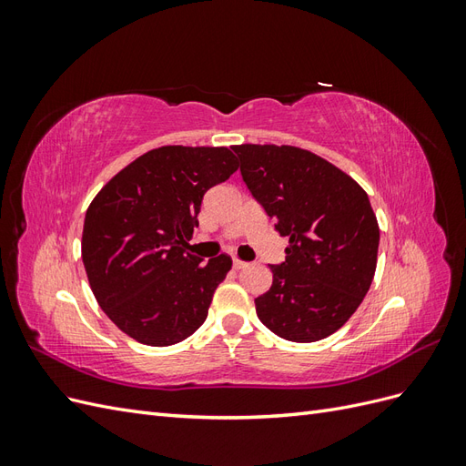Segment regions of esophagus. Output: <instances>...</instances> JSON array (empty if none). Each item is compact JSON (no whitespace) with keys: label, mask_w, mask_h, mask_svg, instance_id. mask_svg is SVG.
Wrapping results in <instances>:
<instances>
[{"label":"esophagus","mask_w":466,"mask_h":466,"mask_svg":"<svg viewBox=\"0 0 466 466\" xmlns=\"http://www.w3.org/2000/svg\"><path fill=\"white\" fill-rule=\"evenodd\" d=\"M245 266H247V262L238 260V258H233V268H235V270H241V268H245Z\"/></svg>","instance_id":"1"}]
</instances>
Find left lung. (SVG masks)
I'll use <instances>...</instances> for the list:
<instances>
[{
    "label": "left lung",
    "instance_id": "8db88e82",
    "mask_svg": "<svg viewBox=\"0 0 466 466\" xmlns=\"http://www.w3.org/2000/svg\"><path fill=\"white\" fill-rule=\"evenodd\" d=\"M241 177L274 229L289 238L255 299L264 327L317 342L356 313L377 266L379 225L365 190L319 155L291 146H233Z\"/></svg>",
    "mask_w": 466,
    "mask_h": 466
}]
</instances>
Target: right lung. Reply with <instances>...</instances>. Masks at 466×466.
<instances>
[{
    "label": "right lung",
    "mask_w": 466,
    "mask_h": 466,
    "mask_svg": "<svg viewBox=\"0 0 466 466\" xmlns=\"http://www.w3.org/2000/svg\"><path fill=\"white\" fill-rule=\"evenodd\" d=\"M237 168L228 147L165 146L95 196L83 223V264L96 303L136 342L171 346L204 324L231 258L204 262L188 241L204 194Z\"/></svg>",
    "instance_id": "right-lung-1"
}]
</instances>
